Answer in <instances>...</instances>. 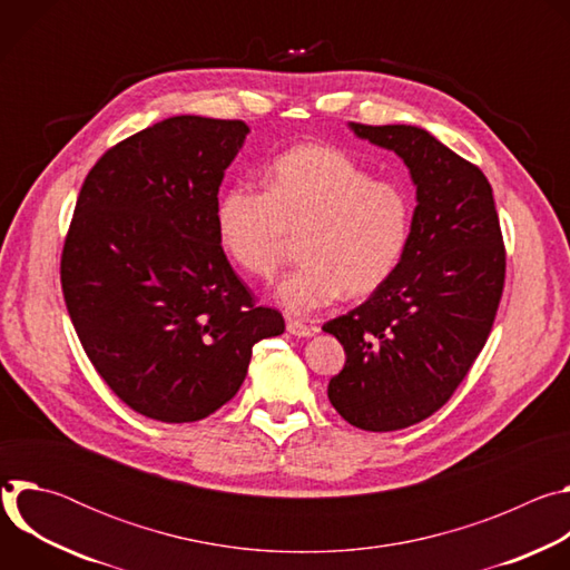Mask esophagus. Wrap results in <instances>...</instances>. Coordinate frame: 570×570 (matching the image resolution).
Instances as JSON below:
<instances>
[{"label":"esophagus","instance_id":"1","mask_svg":"<svg viewBox=\"0 0 570 570\" xmlns=\"http://www.w3.org/2000/svg\"><path fill=\"white\" fill-rule=\"evenodd\" d=\"M286 332L291 336H297V338H308V336L315 334L313 327H308V324H304L302 320H293V317L286 320Z\"/></svg>","mask_w":570,"mask_h":570}]
</instances>
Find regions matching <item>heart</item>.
<instances>
[{
    "instance_id": "heart-1",
    "label": "heart",
    "mask_w": 570,
    "mask_h": 570,
    "mask_svg": "<svg viewBox=\"0 0 570 570\" xmlns=\"http://www.w3.org/2000/svg\"><path fill=\"white\" fill-rule=\"evenodd\" d=\"M415 200L399 180L374 178L352 155L304 144L279 155L266 189L232 185L216 207V236L227 262L273 279L291 238H302V268L279 282L275 299L306 315L345 295L376 293L396 271L413 234Z\"/></svg>"
}]
</instances>
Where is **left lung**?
<instances>
[{"label":"left lung","instance_id":"1","mask_svg":"<svg viewBox=\"0 0 570 570\" xmlns=\"http://www.w3.org/2000/svg\"><path fill=\"white\" fill-rule=\"evenodd\" d=\"M411 169L417 207L394 275L324 324L345 347L327 394L356 429L413 426L451 399L492 332L505 284L501 223L484 174L417 126L350 124Z\"/></svg>","mask_w":570,"mask_h":570}]
</instances>
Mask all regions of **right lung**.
Segmentation results:
<instances>
[{"label":"right lung","mask_w":570,"mask_h":570,"mask_svg":"<svg viewBox=\"0 0 570 570\" xmlns=\"http://www.w3.org/2000/svg\"><path fill=\"white\" fill-rule=\"evenodd\" d=\"M250 128L180 115L119 141L80 187L60 257L73 330L99 376L148 420L218 411L253 347L284 334L216 236L218 187Z\"/></svg>","instance_id":"obj_1"}]
</instances>
